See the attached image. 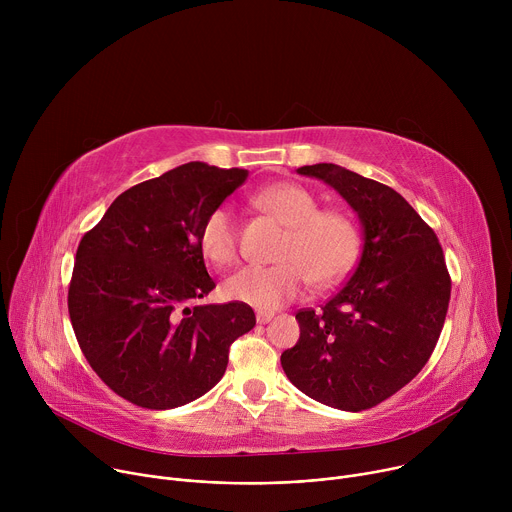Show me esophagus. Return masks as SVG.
<instances>
[{"label": "esophagus", "instance_id": "34e87169", "mask_svg": "<svg viewBox=\"0 0 512 512\" xmlns=\"http://www.w3.org/2000/svg\"><path fill=\"white\" fill-rule=\"evenodd\" d=\"M273 320V312H257V322L259 324H267Z\"/></svg>", "mask_w": 512, "mask_h": 512}]
</instances>
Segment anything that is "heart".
I'll return each mask as SVG.
<instances>
[{
  "mask_svg": "<svg viewBox=\"0 0 512 512\" xmlns=\"http://www.w3.org/2000/svg\"><path fill=\"white\" fill-rule=\"evenodd\" d=\"M255 204L281 223L287 233L275 255L277 265L243 267L225 281V294L259 310H277L296 300L308 281L316 287L336 283L358 253L354 218L338 208L318 210L316 196L298 184H273L255 196ZM202 255L216 267L237 261L239 233L235 214L221 206L200 227Z\"/></svg>",
  "mask_w": 512,
  "mask_h": 512,
  "instance_id": "heart-1",
  "label": "heart"
}]
</instances>
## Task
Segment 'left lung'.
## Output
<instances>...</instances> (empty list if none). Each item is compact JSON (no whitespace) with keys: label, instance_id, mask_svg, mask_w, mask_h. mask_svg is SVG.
I'll return each instance as SVG.
<instances>
[{"label":"left lung","instance_id":"8db88e82","mask_svg":"<svg viewBox=\"0 0 512 512\" xmlns=\"http://www.w3.org/2000/svg\"><path fill=\"white\" fill-rule=\"evenodd\" d=\"M332 186L358 214L362 255L322 310L296 314L300 340L281 354L308 397L362 411L403 389L444 328L452 279L433 229L393 188L336 164L298 168Z\"/></svg>","mask_w":512,"mask_h":512}]
</instances>
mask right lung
I'll return each instance as SVG.
<instances>
[{
    "label": "right lung",
    "instance_id": "obj_1",
    "mask_svg": "<svg viewBox=\"0 0 512 512\" xmlns=\"http://www.w3.org/2000/svg\"><path fill=\"white\" fill-rule=\"evenodd\" d=\"M247 170L178 166L119 194L79 243L68 314L91 369L145 409L186 405L223 379L231 344L255 326L243 302L190 306L212 291L204 218Z\"/></svg>",
    "mask_w": 512,
    "mask_h": 512
}]
</instances>
